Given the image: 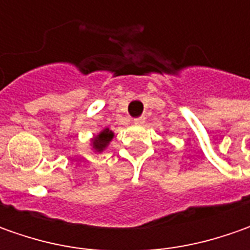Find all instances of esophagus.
Returning a JSON list of instances; mask_svg holds the SVG:
<instances>
[{"mask_svg": "<svg viewBox=\"0 0 250 250\" xmlns=\"http://www.w3.org/2000/svg\"><path fill=\"white\" fill-rule=\"evenodd\" d=\"M145 121H146L145 117H139V118H135V120H133V124H135V125H138V126H140V125H143V124H145Z\"/></svg>", "mask_w": 250, "mask_h": 250, "instance_id": "obj_1", "label": "esophagus"}]
</instances>
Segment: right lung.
<instances>
[{
    "label": "right lung",
    "mask_w": 250,
    "mask_h": 250,
    "mask_svg": "<svg viewBox=\"0 0 250 250\" xmlns=\"http://www.w3.org/2000/svg\"><path fill=\"white\" fill-rule=\"evenodd\" d=\"M114 139V132L110 128L101 129L97 135H94L90 139V147L94 153H103L110 146L111 140Z\"/></svg>",
    "instance_id": "1"
}]
</instances>
